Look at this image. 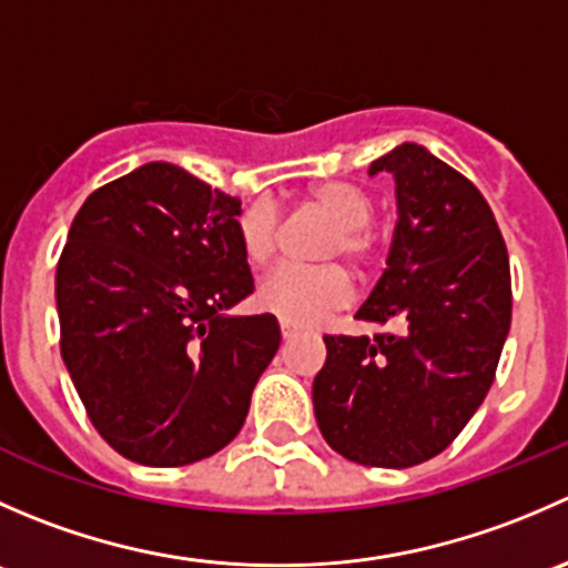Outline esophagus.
<instances>
[{"mask_svg": "<svg viewBox=\"0 0 568 568\" xmlns=\"http://www.w3.org/2000/svg\"><path fill=\"white\" fill-rule=\"evenodd\" d=\"M280 332H283V341H285V343L294 341V337L300 335V329H294V326L285 324V321H280Z\"/></svg>", "mask_w": 568, "mask_h": 568, "instance_id": "esophagus-1", "label": "esophagus"}]
</instances>
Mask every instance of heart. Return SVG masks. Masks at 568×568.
Returning a JSON list of instances; mask_svg holds the SVG:
<instances>
[{
    "instance_id": "1",
    "label": "heart",
    "mask_w": 568,
    "mask_h": 568,
    "mask_svg": "<svg viewBox=\"0 0 568 568\" xmlns=\"http://www.w3.org/2000/svg\"><path fill=\"white\" fill-rule=\"evenodd\" d=\"M305 203L335 222V231L324 244V257H346L357 272H365L376 252V236L368 225L374 214L368 194L354 183L324 181L307 189ZM236 233L244 261L252 266H266L277 252V209L266 200L252 203L239 216ZM348 300H352V283L341 266H283L268 274L255 294L263 313L291 326L318 324L329 313L341 311Z\"/></svg>"
}]
</instances>
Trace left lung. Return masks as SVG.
<instances>
[{
  "instance_id": "left-lung-1",
  "label": "left lung",
  "mask_w": 568,
  "mask_h": 568,
  "mask_svg": "<svg viewBox=\"0 0 568 568\" xmlns=\"http://www.w3.org/2000/svg\"><path fill=\"white\" fill-rule=\"evenodd\" d=\"M395 178L387 268L359 307L368 335H326L313 406L332 450L365 467H415L469 423L511 326L506 242L484 194L423 145L371 162Z\"/></svg>"
}]
</instances>
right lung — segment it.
<instances>
[{"mask_svg": "<svg viewBox=\"0 0 568 568\" xmlns=\"http://www.w3.org/2000/svg\"><path fill=\"white\" fill-rule=\"evenodd\" d=\"M242 200L151 162L95 189L57 263L60 352L101 437L183 467L244 426L280 348L277 318L225 316L252 294Z\"/></svg>", "mask_w": 568, "mask_h": 568, "instance_id": "1", "label": "right lung"}]
</instances>
